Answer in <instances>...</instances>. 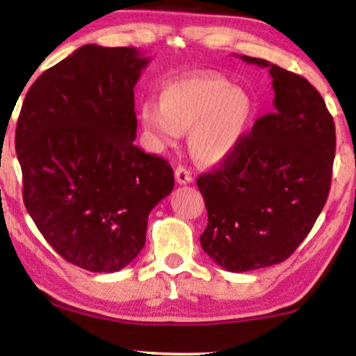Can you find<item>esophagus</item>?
<instances>
[{"mask_svg": "<svg viewBox=\"0 0 356 356\" xmlns=\"http://www.w3.org/2000/svg\"><path fill=\"white\" fill-rule=\"evenodd\" d=\"M176 180H177L179 185H187V184H192L193 176H192V172H190L187 168L179 166L176 169Z\"/></svg>", "mask_w": 356, "mask_h": 356, "instance_id": "1", "label": "esophagus"}]
</instances>
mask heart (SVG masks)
Masks as SVG:
<instances>
[{
    "label": "heart",
    "mask_w": 356,
    "mask_h": 356,
    "mask_svg": "<svg viewBox=\"0 0 356 356\" xmlns=\"http://www.w3.org/2000/svg\"><path fill=\"white\" fill-rule=\"evenodd\" d=\"M138 119L158 148H172L190 133V147L200 161L216 164L242 142L253 119V102L227 79L203 74L164 85L159 104H140Z\"/></svg>",
    "instance_id": "b5f03b06"
}]
</instances>
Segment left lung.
I'll return each mask as SVG.
<instances>
[{
    "label": "left lung",
    "instance_id": "left-lung-1",
    "mask_svg": "<svg viewBox=\"0 0 356 356\" xmlns=\"http://www.w3.org/2000/svg\"><path fill=\"white\" fill-rule=\"evenodd\" d=\"M273 79L274 113L259 118L237 149L197 185L208 211L200 237L204 253L230 273L287 259L326 204L335 153V126L307 79L264 59Z\"/></svg>",
    "mask_w": 356,
    "mask_h": 356
}]
</instances>
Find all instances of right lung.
Wrapping results in <instances>:
<instances>
[{
	"instance_id": "right-lung-1",
	"label": "right lung",
	"mask_w": 356,
	"mask_h": 356,
	"mask_svg": "<svg viewBox=\"0 0 356 356\" xmlns=\"http://www.w3.org/2000/svg\"><path fill=\"white\" fill-rule=\"evenodd\" d=\"M137 48L83 44L35 80L16 153L24 203L44 240L92 273H116L145 245L148 214L174 188L166 159L135 147Z\"/></svg>"
}]
</instances>
